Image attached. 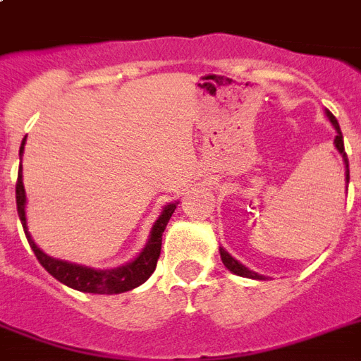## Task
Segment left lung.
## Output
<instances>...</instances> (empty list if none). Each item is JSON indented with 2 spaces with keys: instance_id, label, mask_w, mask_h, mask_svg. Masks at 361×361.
Segmentation results:
<instances>
[{
  "instance_id": "8db88e82",
  "label": "left lung",
  "mask_w": 361,
  "mask_h": 361,
  "mask_svg": "<svg viewBox=\"0 0 361 361\" xmlns=\"http://www.w3.org/2000/svg\"><path fill=\"white\" fill-rule=\"evenodd\" d=\"M326 116H328V120H330V123L334 125V129H336L337 136L336 140H334V146L337 147V152L341 153L343 157V163H345V180H347V187H348V180H350V174H348V157L347 153H345V144H343V133L341 129H339V123H337L336 116L331 114L330 110H326ZM219 252H221V260H223V264L226 266V269L228 271H232L234 275H240V277H247V279H258V281H266L268 277L266 275H260L257 274V271H252V269H249L247 266H243L241 262H238L236 258L232 257V255H228V251H225L223 247H219Z\"/></svg>"
}]
</instances>
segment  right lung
<instances>
[{
    "label": "right lung",
    "mask_w": 361,
    "mask_h": 361,
    "mask_svg": "<svg viewBox=\"0 0 361 361\" xmlns=\"http://www.w3.org/2000/svg\"><path fill=\"white\" fill-rule=\"evenodd\" d=\"M25 138L22 140L20 146V159L24 153ZM178 202L166 204L157 217V221L153 223L149 238H147L146 245L138 255H136L130 262L123 264L120 268L112 269H95L90 266H82V264L67 262V260H59L44 251H41L37 243L31 238L30 231H27V221H25V189L24 181H22V163L18 169V181H16V209H18V217L24 226L25 238L30 241V247L35 252L37 260L41 262V266L47 269L48 274L56 277L59 283H63L69 288L80 292H90V294H121V292L133 290L136 286H140L142 283H146L149 279V275L155 271L157 266V258L161 255V241H163V232L169 225L170 217L174 214Z\"/></svg>",
    "instance_id": "1"
}]
</instances>
